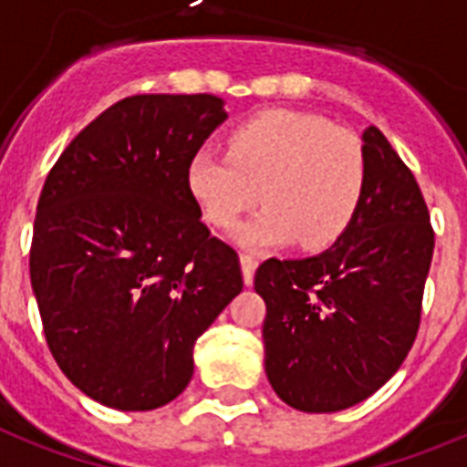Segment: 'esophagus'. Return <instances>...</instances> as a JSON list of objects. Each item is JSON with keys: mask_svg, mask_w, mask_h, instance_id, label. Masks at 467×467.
Returning a JSON list of instances; mask_svg holds the SVG:
<instances>
[{"mask_svg": "<svg viewBox=\"0 0 467 467\" xmlns=\"http://www.w3.org/2000/svg\"><path fill=\"white\" fill-rule=\"evenodd\" d=\"M241 269H243V281L250 286V284H253V276H255L257 257L248 255V253H241Z\"/></svg>", "mask_w": 467, "mask_h": 467, "instance_id": "obj_1", "label": "esophagus"}]
</instances>
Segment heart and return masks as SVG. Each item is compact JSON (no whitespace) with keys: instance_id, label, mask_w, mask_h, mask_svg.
Wrapping results in <instances>:
<instances>
[{"instance_id":"obj_1","label":"heart","mask_w":467,"mask_h":467,"mask_svg":"<svg viewBox=\"0 0 467 467\" xmlns=\"http://www.w3.org/2000/svg\"><path fill=\"white\" fill-rule=\"evenodd\" d=\"M186 183L207 224L229 229L243 212L265 210L238 226L253 250L298 238L322 250L350 226L368 186V157L350 130L303 111L272 109L229 133V152L202 148L188 161Z\"/></svg>"}]
</instances>
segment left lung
Listing matches in <instances>:
<instances>
[{"mask_svg":"<svg viewBox=\"0 0 467 467\" xmlns=\"http://www.w3.org/2000/svg\"><path fill=\"white\" fill-rule=\"evenodd\" d=\"M368 186L348 229L325 253L269 257L257 267L265 298V369L284 403L337 413L384 387L418 337L434 231L413 171L369 126Z\"/></svg>","mask_w":467,"mask_h":467,"instance_id":"obj_1","label":"left lung"}]
</instances>
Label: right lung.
Masks as SVG:
<instances>
[{"mask_svg":"<svg viewBox=\"0 0 467 467\" xmlns=\"http://www.w3.org/2000/svg\"><path fill=\"white\" fill-rule=\"evenodd\" d=\"M226 119L214 95H133L61 152L37 200L30 284L61 372L117 410L188 387L192 346L241 294L238 253L212 236L188 161Z\"/></svg>","mask_w":467,"mask_h":467,"instance_id":"1","label":"right lung"}]
</instances>
